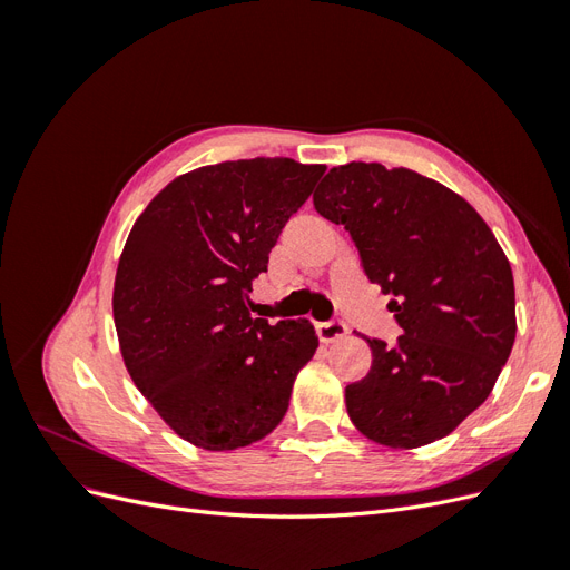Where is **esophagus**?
Listing matches in <instances>:
<instances>
[{
  "label": "esophagus",
  "instance_id": "esophagus-1",
  "mask_svg": "<svg viewBox=\"0 0 570 570\" xmlns=\"http://www.w3.org/2000/svg\"><path fill=\"white\" fill-rule=\"evenodd\" d=\"M316 333L323 342H335V340L347 335V325H344V321H340V318L321 321V323H316Z\"/></svg>",
  "mask_w": 570,
  "mask_h": 570
}]
</instances>
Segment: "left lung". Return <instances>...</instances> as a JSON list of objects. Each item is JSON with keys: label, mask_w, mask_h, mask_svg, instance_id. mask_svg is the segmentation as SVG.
I'll return each instance as SVG.
<instances>
[{"label": "left lung", "mask_w": 570, "mask_h": 570, "mask_svg": "<svg viewBox=\"0 0 570 570\" xmlns=\"http://www.w3.org/2000/svg\"><path fill=\"white\" fill-rule=\"evenodd\" d=\"M314 209L350 233L404 335L368 337L373 364L347 385L352 423L394 450L435 442L488 400L515 340L509 258L488 223L416 170L331 168Z\"/></svg>", "instance_id": "8db88e82"}]
</instances>
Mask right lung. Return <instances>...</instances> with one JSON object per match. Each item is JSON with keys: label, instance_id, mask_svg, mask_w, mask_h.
Instances as JSON below:
<instances>
[{"label": "right lung", "instance_id": "1", "mask_svg": "<svg viewBox=\"0 0 570 570\" xmlns=\"http://www.w3.org/2000/svg\"><path fill=\"white\" fill-rule=\"evenodd\" d=\"M325 166L256 157L166 185L132 226L114 285L126 368L176 433L228 452L266 438L318 337L249 314L256 275Z\"/></svg>", "mask_w": 570, "mask_h": 570}]
</instances>
